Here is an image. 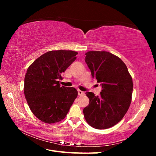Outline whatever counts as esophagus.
<instances>
[{
    "instance_id": "1",
    "label": "esophagus",
    "mask_w": 156,
    "mask_h": 156,
    "mask_svg": "<svg viewBox=\"0 0 156 156\" xmlns=\"http://www.w3.org/2000/svg\"><path fill=\"white\" fill-rule=\"evenodd\" d=\"M84 92L80 90H78V95L79 96H82V95H84Z\"/></svg>"
}]
</instances>
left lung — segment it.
Returning <instances> with one entry per match:
<instances>
[{
    "mask_svg": "<svg viewBox=\"0 0 156 156\" xmlns=\"http://www.w3.org/2000/svg\"><path fill=\"white\" fill-rule=\"evenodd\" d=\"M85 55L92 76L102 90L99 96L86 92L90 101L83 109L84 119L94 128H109L123 119L130 106L132 77L123 61L109 52L88 51Z\"/></svg>",
    "mask_w": 156,
    "mask_h": 156,
    "instance_id": "obj_1",
    "label": "left lung"
}]
</instances>
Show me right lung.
I'll return each instance as SVG.
<instances>
[{
	"instance_id": "obj_1",
	"label": "right lung",
	"mask_w": 156,
	"mask_h": 156,
	"mask_svg": "<svg viewBox=\"0 0 156 156\" xmlns=\"http://www.w3.org/2000/svg\"><path fill=\"white\" fill-rule=\"evenodd\" d=\"M77 52L51 51L34 61L25 77L24 94L31 111L47 124L63 120L77 97L73 87H60L62 73L76 59Z\"/></svg>"
}]
</instances>
